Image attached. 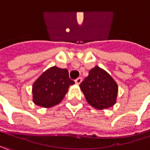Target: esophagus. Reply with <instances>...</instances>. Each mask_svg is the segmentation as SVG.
<instances>
[{
  "label": "esophagus",
  "mask_w": 150,
  "mask_h": 150,
  "mask_svg": "<svg viewBox=\"0 0 150 150\" xmlns=\"http://www.w3.org/2000/svg\"><path fill=\"white\" fill-rule=\"evenodd\" d=\"M75 84H76V85H80V84H81V82L82 81V78H81V77H78V78L75 80Z\"/></svg>",
  "instance_id": "esophagus-1"
}]
</instances>
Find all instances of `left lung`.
<instances>
[{
	"label": "left lung",
	"mask_w": 150,
	"mask_h": 150,
	"mask_svg": "<svg viewBox=\"0 0 150 150\" xmlns=\"http://www.w3.org/2000/svg\"><path fill=\"white\" fill-rule=\"evenodd\" d=\"M80 87L87 103L97 110L108 109L116 103L118 86L110 75L98 66L89 71Z\"/></svg>",
	"instance_id": "left-lung-1"
}]
</instances>
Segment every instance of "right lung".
<instances>
[{
    "mask_svg": "<svg viewBox=\"0 0 150 150\" xmlns=\"http://www.w3.org/2000/svg\"><path fill=\"white\" fill-rule=\"evenodd\" d=\"M74 84L68 69L51 67L33 84V102L40 107H53L63 100L69 86Z\"/></svg>",
    "mask_w": 150,
    "mask_h": 150,
    "instance_id": "obj_1",
    "label": "right lung"
}]
</instances>
